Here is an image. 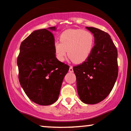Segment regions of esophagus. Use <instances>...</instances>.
<instances>
[{
    "mask_svg": "<svg viewBox=\"0 0 131 131\" xmlns=\"http://www.w3.org/2000/svg\"><path fill=\"white\" fill-rule=\"evenodd\" d=\"M69 72H70V73H72V72H73V68L72 66H70V69H69Z\"/></svg>",
    "mask_w": 131,
    "mask_h": 131,
    "instance_id": "obj_1",
    "label": "esophagus"
}]
</instances>
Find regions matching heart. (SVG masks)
Listing matches in <instances>:
<instances>
[{"instance_id":"b5f03b06","label":"heart","mask_w":131,"mask_h":131,"mask_svg":"<svg viewBox=\"0 0 131 131\" xmlns=\"http://www.w3.org/2000/svg\"><path fill=\"white\" fill-rule=\"evenodd\" d=\"M59 42L53 44L57 59L63 61L67 54L75 63H81L89 57L94 47V34L83 29H68L60 36Z\"/></svg>"}]
</instances>
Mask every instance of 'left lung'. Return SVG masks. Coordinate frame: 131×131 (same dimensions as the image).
<instances>
[{
	"label": "left lung",
	"mask_w": 131,
	"mask_h": 131,
	"mask_svg": "<svg viewBox=\"0 0 131 131\" xmlns=\"http://www.w3.org/2000/svg\"><path fill=\"white\" fill-rule=\"evenodd\" d=\"M86 29L94 34L95 46L89 57L73 71L81 101L96 104L108 95L116 81L118 51L108 33L93 27Z\"/></svg>",
	"instance_id": "1"
}]
</instances>
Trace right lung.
Wrapping results in <instances>:
<instances>
[{
    "instance_id": "1",
    "label": "right lung",
    "mask_w": 131,
    "mask_h": 131,
    "mask_svg": "<svg viewBox=\"0 0 131 131\" xmlns=\"http://www.w3.org/2000/svg\"><path fill=\"white\" fill-rule=\"evenodd\" d=\"M56 29L53 26L34 31L19 47V83L31 101L40 105H52L58 100L70 68L55 57L52 31Z\"/></svg>"
}]
</instances>
